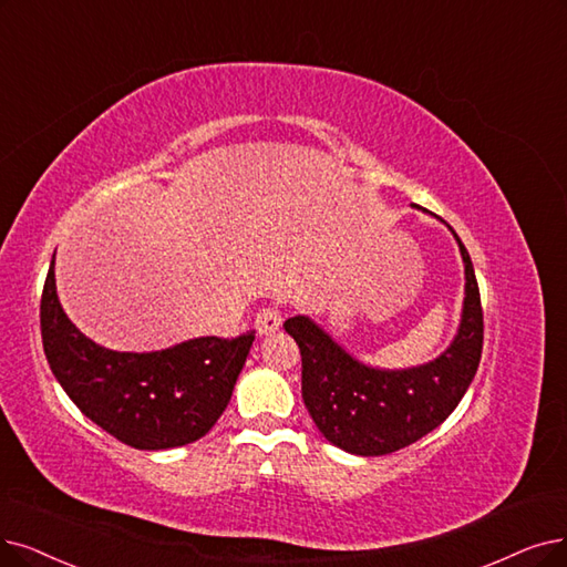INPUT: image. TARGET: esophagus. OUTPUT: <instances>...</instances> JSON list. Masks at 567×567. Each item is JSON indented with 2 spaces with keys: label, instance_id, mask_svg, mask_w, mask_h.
<instances>
[{
  "label": "esophagus",
  "instance_id": "esophagus-1",
  "mask_svg": "<svg viewBox=\"0 0 567 567\" xmlns=\"http://www.w3.org/2000/svg\"><path fill=\"white\" fill-rule=\"evenodd\" d=\"M281 328V313L277 307H265L256 316V330L258 334H271Z\"/></svg>",
  "mask_w": 567,
  "mask_h": 567
}]
</instances>
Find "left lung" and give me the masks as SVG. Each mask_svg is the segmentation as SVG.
Listing matches in <instances>:
<instances>
[{
	"mask_svg": "<svg viewBox=\"0 0 567 567\" xmlns=\"http://www.w3.org/2000/svg\"><path fill=\"white\" fill-rule=\"evenodd\" d=\"M449 228V225H446ZM465 298L451 344L423 365L383 370L351 355L309 316L284 323L302 353V400L321 435L355 456H383L435 430L477 374L484 344L480 286L463 241Z\"/></svg>",
	"mask_w": 567,
	"mask_h": 567,
	"instance_id": "8db88e82",
	"label": "left lung"
}]
</instances>
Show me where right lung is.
Returning a JSON list of instances; mask_svg holds the SVG:
<instances>
[{
	"mask_svg": "<svg viewBox=\"0 0 567 567\" xmlns=\"http://www.w3.org/2000/svg\"><path fill=\"white\" fill-rule=\"evenodd\" d=\"M41 339L51 372L90 421L127 446L161 451L209 433L233 398L256 332L195 337L144 353L100 347L64 313L53 256L41 296Z\"/></svg>",
	"mask_w": 567,
	"mask_h": 567,
	"instance_id": "obj_1",
	"label": "right lung"
}]
</instances>
